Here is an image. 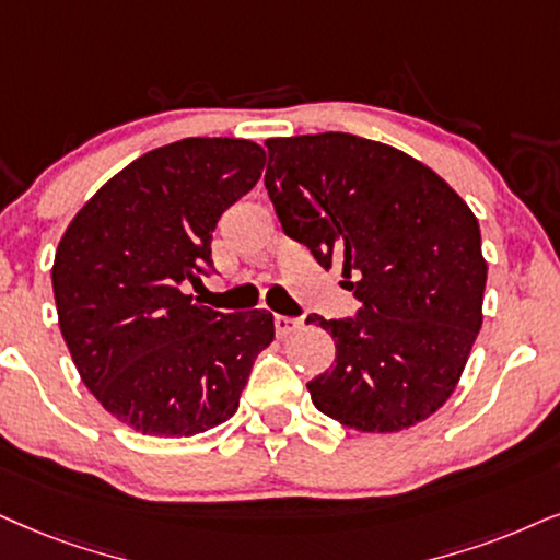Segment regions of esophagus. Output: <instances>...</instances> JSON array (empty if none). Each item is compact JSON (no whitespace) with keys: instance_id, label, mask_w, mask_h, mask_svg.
Listing matches in <instances>:
<instances>
[{"instance_id":"obj_1","label":"esophagus","mask_w":560,"mask_h":560,"mask_svg":"<svg viewBox=\"0 0 560 560\" xmlns=\"http://www.w3.org/2000/svg\"><path fill=\"white\" fill-rule=\"evenodd\" d=\"M302 320H296V317H287V315H276L273 317V328H276V336H289V332H294L300 328Z\"/></svg>"}]
</instances>
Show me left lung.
Returning a JSON list of instances; mask_svg holds the SVG:
<instances>
[{"instance_id":"obj_1","label":"left lung","mask_w":560,"mask_h":560,"mask_svg":"<svg viewBox=\"0 0 560 560\" xmlns=\"http://www.w3.org/2000/svg\"><path fill=\"white\" fill-rule=\"evenodd\" d=\"M266 188L281 228L317 264L343 266L357 317L307 315L336 364L307 382L317 410L357 431H400L455 393L483 323L486 258L468 203L423 162L325 131L268 139Z\"/></svg>"}]
</instances>
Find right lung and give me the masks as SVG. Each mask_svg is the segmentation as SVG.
I'll list each match as a JSON object with an SVG mask.
<instances>
[{
  "label": "right lung",
  "instance_id": "right-lung-1",
  "mask_svg": "<svg viewBox=\"0 0 560 560\" xmlns=\"http://www.w3.org/2000/svg\"><path fill=\"white\" fill-rule=\"evenodd\" d=\"M264 165L256 141H173L113 175L63 232L51 271L61 336L88 390L139 434L228 421L273 341L266 310L224 315L186 294L214 271L211 232Z\"/></svg>",
  "mask_w": 560,
  "mask_h": 560
}]
</instances>
